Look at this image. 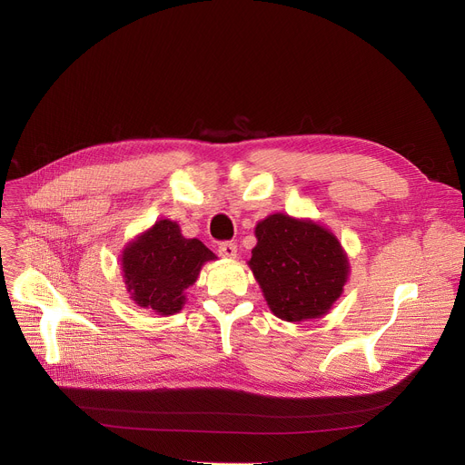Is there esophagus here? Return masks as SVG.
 Here are the masks:
<instances>
[{
	"instance_id": "obj_1",
	"label": "esophagus",
	"mask_w": 465,
	"mask_h": 465,
	"mask_svg": "<svg viewBox=\"0 0 465 465\" xmlns=\"http://www.w3.org/2000/svg\"><path fill=\"white\" fill-rule=\"evenodd\" d=\"M219 254L226 260H233L237 256V244L235 242H223L219 246Z\"/></svg>"
}]
</instances>
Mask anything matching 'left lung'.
I'll return each instance as SVG.
<instances>
[{"instance_id":"8db88e82","label":"left lung","mask_w":465,"mask_h":465,"mask_svg":"<svg viewBox=\"0 0 465 465\" xmlns=\"http://www.w3.org/2000/svg\"><path fill=\"white\" fill-rule=\"evenodd\" d=\"M254 233L248 267L271 312L287 322L324 317L351 274L340 239L312 219L285 213L260 221Z\"/></svg>"}]
</instances>
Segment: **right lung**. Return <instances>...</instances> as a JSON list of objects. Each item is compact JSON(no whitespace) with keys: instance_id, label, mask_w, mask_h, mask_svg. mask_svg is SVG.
I'll use <instances>...</instances> for the list:
<instances>
[{"instance_id":"obj_1","label":"right lung","mask_w":465,"mask_h":465,"mask_svg":"<svg viewBox=\"0 0 465 465\" xmlns=\"http://www.w3.org/2000/svg\"><path fill=\"white\" fill-rule=\"evenodd\" d=\"M213 260L217 256L202 241L183 237L178 223L161 219L124 246L120 269L130 299L168 317L182 312L185 289L198 280L203 263Z\"/></svg>"}]
</instances>
